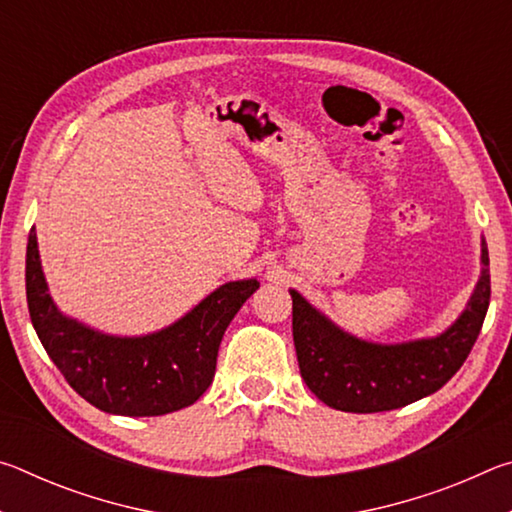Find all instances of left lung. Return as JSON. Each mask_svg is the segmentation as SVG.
<instances>
[{
    "instance_id": "8db88e82",
    "label": "left lung",
    "mask_w": 512,
    "mask_h": 512,
    "mask_svg": "<svg viewBox=\"0 0 512 512\" xmlns=\"http://www.w3.org/2000/svg\"><path fill=\"white\" fill-rule=\"evenodd\" d=\"M467 309L436 339L400 345L359 341L341 332L298 291L293 300V343L300 375L320 402L336 411L379 413L422 400L443 388L474 348L490 305L488 246Z\"/></svg>"
}]
</instances>
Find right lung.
Returning <instances> with one entry per match:
<instances>
[{"label":"right lung","mask_w":512,"mask_h":512,"mask_svg":"<svg viewBox=\"0 0 512 512\" xmlns=\"http://www.w3.org/2000/svg\"><path fill=\"white\" fill-rule=\"evenodd\" d=\"M257 289V280L228 282L162 332L119 339L60 314L33 230L27 244V302L40 343L85 402L115 415L144 418L194 404L212 384L225 329Z\"/></svg>","instance_id":"obj_1"}]
</instances>
